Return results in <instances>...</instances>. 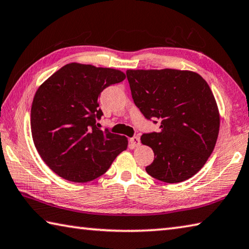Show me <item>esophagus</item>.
<instances>
[{
  "instance_id": "34e87169",
  "label": "esophagus",
  "mask_w": 249,
  "mask_h": 249,
  "mask_svg": "<svg viewBox=\"0 0 249 249\" xmlns=\"http://www.w3.org/2000/svg\"><path fill=\"white\" fill-rule=\"evenodd\" d=\"M130 143H132V146L133 147H138L139 144H140V139H139V137H133V138H130Z\"/></svg>"
}]
</instances>
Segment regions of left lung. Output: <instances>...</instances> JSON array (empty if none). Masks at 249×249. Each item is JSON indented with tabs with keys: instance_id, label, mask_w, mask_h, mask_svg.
<instances>
[{
	"instance_id": "1",
	"label": "left lung",
	"mask_w": 249,
	"mask_h": 249,
	"mask_svg": "<svg viewBox=\"0 0 249 249\" xmlns=\"http://www.w3.org/2000/svg\"><path fill=\"white\" fill-rule=\"evenodd\" d=\"M126 75L135 105L161 124L159 133L140 138L155 152L147 173L165 183L191 178L211 156L219 135V109L209 85L192 71L127 70Z\"/></svg>"
}]
</instances>
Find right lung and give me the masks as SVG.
<instances>
[{
	"instance_id": "add662e5",
	"label": "right lung",
	"mask_w": 249,
	"mask_h": 249,
	"mask_svg": "<svg viewBox=\"0 0 249 249\" xmlns=\"http://www.w3.org/2000/svg\"><path fill=\"white\" fill-rule=\"evenodd\" d=\"M125 77L119 70L70 63L38 88L31 106V135L54 173L75 183L90 182L126 150L125 136L97 127L103 115L98 107L101 91Z\"/></svg>"
}]
</instances>
